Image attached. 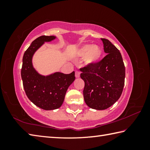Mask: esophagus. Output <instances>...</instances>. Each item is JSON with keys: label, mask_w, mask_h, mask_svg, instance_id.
I'll use <instances>...</instances> for the list:
<instances>
[{"label": "esophagus", "mask_w": 150, "mask_h": 150, "mask_svg": "<svg viewBox=\"0 0 150 150\" xmlns=\"http://www.w3.org/2000/svg\"><path fill=\"white\" fill-rule=\"evenodd\" d=\"M80 77V72L78 71H75V77L78 78Z\"/></svg>", "instance_id": "obj_1"}]
</instances>
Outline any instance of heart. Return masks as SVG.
Here are the masks:
<instances>
[{
	"label": "heart",
	"instance_id": "obj_1",
	"mask_svg": "<svg viewBox=\"0 0 150 150\" xmlns=\"http://www.w3.org/2000/svg\"><path fill=\"white\" fill-rule=\"evenodd\" d=\"M80 57L85 56V62L87 64H93L100 59L102 55V50L100 47L93 45H85L81 47L77 52Z\"/></svg>",
	"mask_w": 150,
	"mask_h": 150
}]
</instances>
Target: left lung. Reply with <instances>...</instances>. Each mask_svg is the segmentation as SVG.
<instances>
[{"label":"left lung","instance_id":"left-lung-1","mask_svg":"<svg viewBox=\"0 0 150 150\" xmlns=\"http://www.w3.org/2000/svg\"><path fill=\"white\" fill-rule=\"evenodd\" d=\"M101 40L107 54L98 62L80 69L81 78L85 82V103L96 110H105L118 100L125 79V67L120 51L108 40Z\"/></svg>","mask_w":150,"mask_h":150}]
</instances>
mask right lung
<instances>
[{
  "label": "right lung",
  "instance_id": "right-lung-1",
  "mask_svg": "<svg viewBox=\"0 0 150 150\" xmlns=\"http://www.w3.org/2000/svg\"><path fill=\"white\" fill-rule=\"evenodd\" d=\"M54 35H42L32 42L24 52L21 77L28 98L35 106L45 110L59 108L64 100L66 91L74 81L75 72L69 74L57 72L48 76L38 74L32 66L33 55L45 42L54 40Z\"/></svg>",
  "mask_w": 150,
  "mask_h": 150
}]
</instances>
